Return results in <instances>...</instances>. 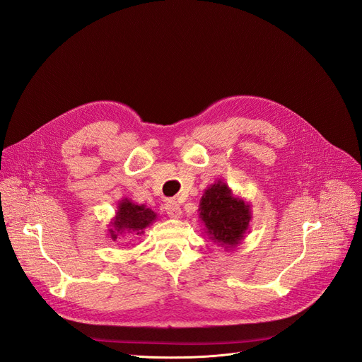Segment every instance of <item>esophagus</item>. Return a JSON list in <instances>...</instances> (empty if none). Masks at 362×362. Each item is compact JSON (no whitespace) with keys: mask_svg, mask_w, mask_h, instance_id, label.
<instances>
[{"mask_svg":"<svg viewBox=\"0 0 362 362\" xmlns=\"http://www.w3.org/2000/svg\"><path fill=\"white\" fill-rule=\"evenodd\" d=\"M165 212H167V215H168L170 218L177 219V218H180V215H182V209H180V206H179L176 202H168V203L165 204Z\"/></svg>","mask_w":362,"mask_h":362,"instance_id":"obj_1","label":"esophagus"}]
</instances>
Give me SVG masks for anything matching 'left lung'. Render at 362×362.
<instances>
[{"label":"left lung","instance_id":"left-lung-1","mask_svg":"<svg viewBox=\"0 0 362 362\" xmlns=\"http://www.w3.org/2000/svg\"><path fill=\"white\" fill-rule=\"evenodd\" d=\"M198 212L207 238L227 251L245 239L252 218L251 204L233 194L223 180L204 189Z\"/></svg>","mask_w":362,"mask_h":362}]
</instances>
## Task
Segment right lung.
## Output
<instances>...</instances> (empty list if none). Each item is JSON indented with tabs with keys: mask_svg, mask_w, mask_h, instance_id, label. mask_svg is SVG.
Masks as SVG:
<instances>
[{
	"mask_svg": "<svg viewBox=\"0 0 362 362\" xmlns=\"http://www.w3.org/2000/svg\"><path fill=\"white\" fill-rule=\"evenodd\" d=\"M158 218V214L151 211L144 204H136L129 198H123L117 204L114 218L108 224V235L111 240L117 242L124 235H144V230L153 224Z\"/></svg>",
	"mask_w": 362,
	"mask_h": 362,
	"instance_id": "1",
	"label": "right lung"
}]
</instances>
